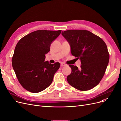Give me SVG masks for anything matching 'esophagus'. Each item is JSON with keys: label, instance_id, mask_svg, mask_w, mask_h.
<instances>
[{"label": "esophagus", "instance_id": "34e87169", "mask_svg": "<svg viewBox=\"0 0 121 121\" xmlns=\"http://www.w3.org/2000/svg\"><path fill=\"white\" fill-rule=\"evenodd\" d=\"M67 65L65 64V63H60V66L61 67H65V66H67Z\"/></svg>", "mask_w": 121, "mask_h": 121}]
</instances>
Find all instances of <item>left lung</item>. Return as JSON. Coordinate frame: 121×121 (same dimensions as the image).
I'll use <instances>...</instances> for the list:
<instances>
[{
	"label": "left lung",
	"instance_id": "8db88e82",
	"mask_svg": "<svg viewBox=\"0 0 121 121\" xmlns=\"http://www.w3.org/2000/svg\"><path fill=\"white\" fill-rule=\"evenodd\" d=\"M61 34L71 46V53L81 60V68L69 65L72 73L68 83L81 91L89 90L99 83L108 64L107 46L101 38L85 30H69Z\"/></svg>",
	"mask_w": 121,
	"mask_h": 121
}]
</instances>
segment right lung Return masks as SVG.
<instances>
[{"label":"right lung","mask_w":121,"mask_h":121,"mask_svg":"<svg viewBox=\"0 0 121 121\" xmlns=\"http://www.w3.org/2000/svg\"><path fill=\"white\" fill-rule=\"evenodd\" d=\"M61 30H37L17 42L12 57V65L18 81L24 88L32 93L45 89L52 84L60 67L59 63L44 61L51 43Z\"/></svg>","instance_id":"1"}]
</instances>
